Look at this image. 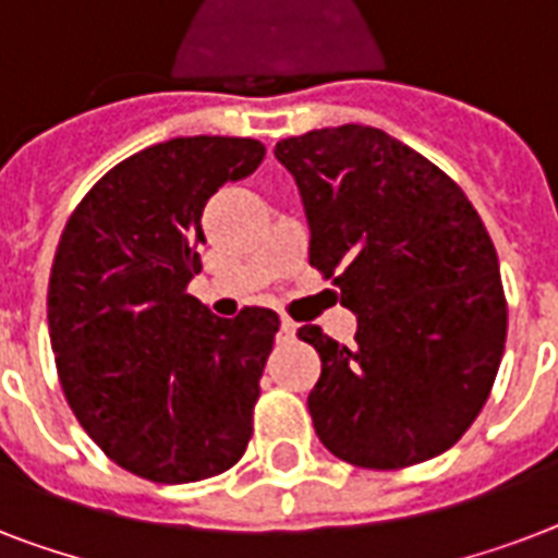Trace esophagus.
Wrapping results in <instances>:
<instances>
[{"mask_svg": "<svg viewBox=\"0 0 558 558\" xmlns=\"http://www.w3.org/2000/svg\"><path fill=\"white\" fill-rule=\"evenodd\" d=\"M295 332H298V324L287 322V318L280 322V332H278L280 341H295Z\"/></svg>", "mask_w": 558, "mask_h": 558, "instance_id": "34e87169", "label": "esophagus"}]
</instances>
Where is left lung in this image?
<instances>
[{"mask_svg": "<svg viewBox=\"0 0 558 558\" xmlns=\"http://www.w3.org/2000/svg\"><path fill=\"white\" fill-rule=\"evenodd\" d=\"M292 173L310 263L356 315V344L306 324L322 356L310 390L315 434L353 466L437 458L481 414L507 341L498 254L440 168L362 124L327 126L275 147Z\"/></svg>", "mask_w": 558, "mask_h": 558, "instance_id": "8db88e82", "label": "left lung"}]
</instances>
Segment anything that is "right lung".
Returning <instances> with one entry per match:
<instances>
[{
	"label": "right lung",
	"instance_id": "add662e5",
	"mask_svg": "<svg viewBox=\"0 0 558 558\" xmlns=\"http://www.w3.org/2000/svg\"><path fill=\"white\" fill-rule=\"evenodd\" d=\"M263 156L228 135L153 144L83 196L57 245L48 336L65 399L107 458L156 484L219 475L252 440L278 315L219 318L187 283L205 202Z\"/></svg>",
	"mask_w": 558,
	"mask_h": 558
}]
</instances>
